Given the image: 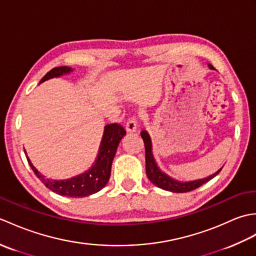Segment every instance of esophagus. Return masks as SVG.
<instances>
[{
  "mask_svg": "<svg viewBox=\"0 0 256 256\" xmlns=\"http://www.w3.org/2000/svg\"><path fill=\"white\" fill-rule=\"evenodd\" d=\"M125 130L126 132H136L138 130V124H136V120L134 118H128V121L125 124Z\"/></svg>",
  "mask_w": 256,
  "mask_h": 256,
  "instance_id": "34e87169",
  "label": "esophagus"
}]
</instances>
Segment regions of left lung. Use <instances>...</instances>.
I'll use <instances>...</instances> for the list:
<instances>
[{
  "label": "left lung",
  "mask_w": 256,
  "mask_h": 256,
  "mask_svg": "<svg viewBox=\"0 0 256 256\" xmlns=\"http://www.w3.org/2000/svg\"><path fill=\"white\" fill-rule=\"evenodd\" d=\"M208 67L210 69H214L209 64ZM140 136H142L144 140V145H145V162H146V175H148L150 180L153 182L155 186L160 187L164 190H168V192H192V190H194L199 188L200 186H202L206 182H209L210 179L216 177L220 170H222V167L218 172H216L212 175L206 177V178H201L197 179V180H192V182H179L177 179H174L170 176H168L167 174L164 172H162L160 170L158 165L154 158L153 155V146H152V140L150 134L148 131H142L140 132Z\"/></svg>",
  "instance_id": "obj_1"
}]
</instances>
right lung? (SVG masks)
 <instances>
[{
	"label": "right lung",
	"mask_w": 256,
	"mask_h": 256,
	"mask_svg": "<svg viewBox=\"0 0 256 256\" xmlns=\"http://www.w3.org/2000/svg\"><path fill=\"white\" fill-rule=\"evenodd\" d=\"M72 72L74 69L72 67H56L44 76V78L40 80V84L46 80L62 77V76L68 74ZM125 134H126V132H125L122 125L118 123L106 125L96 158L92 166L84 172L79 174V175L69 179H64V180H55V179L46 178V176L38 172L36 167L32 164L26 152L25 155L35 175L52 192L60 196H67V197H86V196L100 192L108 184V179H110L111 166L116 153V148Z\"/></svg>",
	"instance_id": "add662e5"
}]
</instances>
